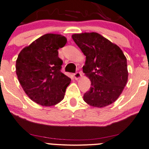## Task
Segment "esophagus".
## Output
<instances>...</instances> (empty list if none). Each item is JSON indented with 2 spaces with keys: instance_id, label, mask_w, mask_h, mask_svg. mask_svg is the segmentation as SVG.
<instances>
[{
  "instance_id": "obj_1",
  "label": "esophagus",
  "mask_w": 149,
  "mask_h": 149,
  "mask_svg": "<svg viewBox=\"0 0 149 149\" xmlns=\"http://www.w3.org/2000/svg\"><path fill=\"white\" fill-rule=\"evenodd\" d=\"M74 77L75 79H79V78H80L81 77H82V73L79 72H77L74 73Z\"/></svg>"
}]
</instances>
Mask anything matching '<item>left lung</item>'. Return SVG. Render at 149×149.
<instances>
[{
  "mask_svg": "<svg viewBox=\"0 0 149 149\" xmlns=\"http://www.w3.org/2000/svg\"><path fill=\"white\" fill-rule=\"evenodd\" d=\"M75 44L86 56L83 72L91 81L83 99L88 105L104 108L113 103L128 81L127 59L120 47L95 32L74 33Z\"/></svg>",
  "mask_w": 149,
  "mask_h": 149,
  "instance_id": "obj_1",
  "label": "left lung"
}]
</instances>
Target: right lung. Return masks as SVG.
<instances>
[{"label":"right lung","instance_id":"add662e5","mask_svg":"<svg viewBox=\"0 0 149 149\" xmlns=\"http://www.w3.org/2000/svg\"><path fill=\"white\" fill-rule=\"evenodd\" d=\"M67 43L64 36L47 33L23 49L16 64L18 79L33 102L42 106L55 105L64 99L71 79L61 72L58 49Z\"/></svg>","mask_w":149,"mask_h":149}]
</instances>
